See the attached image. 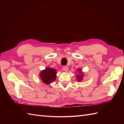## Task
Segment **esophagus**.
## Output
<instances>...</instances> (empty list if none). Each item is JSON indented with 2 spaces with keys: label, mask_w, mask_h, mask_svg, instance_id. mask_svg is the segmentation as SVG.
<instances>
[{
  "label": "esophagus",
  "mask_w": 124,
  "mask_h": 124,
  "mask_svg": "<svg viewBox=\"0 0 124 124\" xmlns=\"http://www.w3.org/2000/svg\"><path fill=\"white\" fill-rule=\"evenodd\" d=\"M63 70H64L66 72H67L68 71V67L67 66H64L63 67Z\"/></svg>",
  "instance_id": "obj_1"
}]
</instances>
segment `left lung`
<instances>
[{
	"mask_svg": "<svg viewBox=\"0 0 124 124\" xmlns=\"http://www.w3.org/2000/svg\"><path fill=\"white\" fill-rule=\"evenodd\" d=\"M77 71L79 73V74H76V78L78 82H80L83 79V77H84V73L82 72V70L81 69H78Z\"/></svg>",
	"mask_w": 124,
	"mask_h": 124,
	"instance_id": "8db88e82",
	"label": "left lung"
}]
</instances>
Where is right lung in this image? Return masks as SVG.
Returning <instances> with one entry per match:
<instances>
[{
  "mask_svg": "<svg viewBox=\"0 0 124 124\" xmlns=\"http://www.w3.org/2000/svg\"><path fill=\"white\" fill-rule=\"evenodd\" d=\"M57 71L56 69L46 67L44 70H42L39 74V77L43 83L45 84L49 85L56 80Z\"/></svg>",
  "mask_w": 124,
  "mask_h": 124,
  "instance_id": "1",
  "label": "right lung"
}]
</instances>
